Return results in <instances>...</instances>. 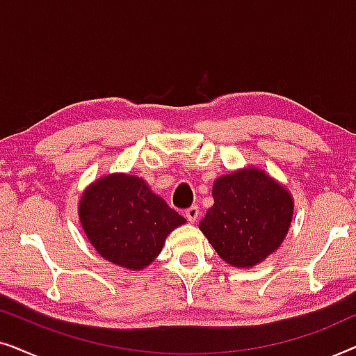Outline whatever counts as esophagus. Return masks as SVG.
Wrapping results in <instances>:
<instances>
[{
    "instance_id": "esophagus-1",
    "label": "esophagus",
    "mask_w": 356,
    "mask_h": 356,
    "mask_svg": "<svg viewBox=\"0 0 356 356\" xmlns=\"http://www.w3.org/2000/svg\"><path fill=\"white\" fill-rule=\"evenodd\" d=\"M184 213H186V218H188V220L189 222H196L197 220V217H199V207L197 206H191V207H188L186 209V212H184Z\"/></svg>"
}]
</instances>
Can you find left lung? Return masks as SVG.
I'll return each mask as SVG.
<instances>
[{
  "label": "left lung",
  "mask_w": 356,
  "mask_h": 356,
  "mask_svg": "<svg viewBox=\"0 0 356 356\" xmlns=\"http://www.w3.org/2000/svg\"><path fill=\"white\" fill-rule=\"evenodd\" d=\"M213 206L199 228L228 264L252 267L272 254L289 232L293 199L257 168L225 175L213 183Z\"/></svg>",
  "instance_id": "left-lung-1"
}]
</instances>
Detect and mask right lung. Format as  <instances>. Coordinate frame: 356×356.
I'll return each mask as SVG.
<instances>
[{
    "label": "right lung",
    "mask_w": 356,
    "mask_h": 356,
    "mask_svg": "<svg viewBox=\"0 0 356 356\" xmlns=\"http://www.w3.org/2000/svg\"><path fill=\"white\" fill-rule=\"evenodd\" d=\"M79 217L99 254L133 270L149 266L168 233L186 222L143 178L120 173L97 179L87 189Z\"/></svg>",
    "instance_id": "obj_1"
}]
</instances>
